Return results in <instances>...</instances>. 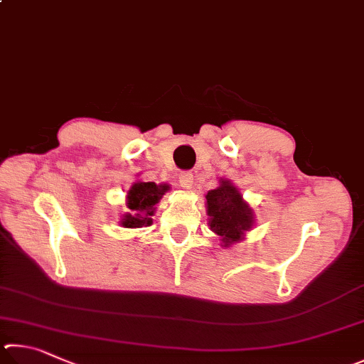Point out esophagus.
I'll return each mask as SVG.
<instances>
[{"mask_svg": "<svg viewBox=\"0 0 364 364\" xmlns=\"http://www.w3.org/2000/svg\"><path fill=\"white\" fill-rule=\"evenodd\" d=\"M178 186H181L183 190H190L193 187V174L192 172H181L178 174Z\"/></svg>", "mask_w": 364, "mask_h": 364, "instance_id": "1", "label": "esophagus"}]
</instances>
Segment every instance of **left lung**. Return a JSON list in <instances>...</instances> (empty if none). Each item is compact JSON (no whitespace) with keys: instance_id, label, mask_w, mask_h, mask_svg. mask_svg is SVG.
I'll return each instance as SVG.
<instances>
[{"instance_id":"8db88e82","label":"left lung","mask_w":364,"mask_h":364,"mask_svg":"<svg viewBox=\"0 0 364 364\" xmlns=\"http://www.w3.org/2000/svg\"><path fill=\"white\" fill-rule=\"evenodd\" d=\"M208 225L219 235L222 247L243 241L256 224V214L243 195L228 178H220L219 187L206 195Z\"/></svg>"}]
</instances>
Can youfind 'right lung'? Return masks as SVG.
Instances as JSON below:
<instances>
[{
	"instance_id": "obj_1",
	"label": "right lung",
	"mask_w": 364,
	"mask_h": 364,
	"mask_svg": "<svg viewBox=\"0 0 364 364\" xmlns=\"http://www.w3.org/2000/svg\"><path fill=\"white\" fill-rule=\"evenodd\" d=\"M169 187L164 183L136 181L126 192V213L119 215V225L124 228H140L153 224L156 205Z\"/></svg>"
}]
</instances>
